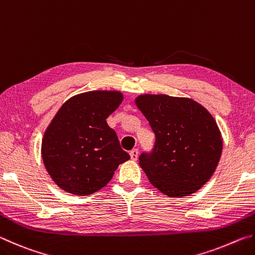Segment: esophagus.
I'll return each mask as SVG.
<instances>
[{"label": "esophagus", "instance_id": "esophagus-1", "mask_svg": "<svg viewBox=\"0 0 255 255\" xmlns=\"http://www.w3.org/2000/svg\"><path fill=\"white\" fill-rule=\"evenodd\" d=\"M129 155H130V158L132 159V161H136L137 157H138V149L137 148H133L132 150H130V153H129Z\"/></svg>", "mask_w": 255, "mask_h": 255}]
</instances>
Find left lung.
<instances>
[{
    "mask_svg": "<svg viewBox=\"0 0 255 255\" xmlns=\"http://www.w3.org/2000/svg\"><path fill=\"white\" fill-rule=\"evenodd\" d=\"M135 103L155 133L152 153L139 156L149 182L172 198L195 193L221 159L223 139L214 117L189 98L143 94Z\"/></svg>",
    "mask_w": 255,
    "mask_h": 255,
    "instance_id": "obj_1",
    "label": "left lung"
}]
</instances>
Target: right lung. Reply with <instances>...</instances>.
<instances>
[{"label":"right lung","mask_w":255,"mask_h":255,"mask_svg":"<svg viewBox=\"0 0 255 255\" xmlns=\"http://www.w3.org/2000/svg\"><path fill=\"white\" fill-rule=\"evenodd\" d=\"M119 91H90L64 103L47 127L41 157L64 191L88 196L106 187L119 164L130 156L120 147L107 118L123 102Z\"/></svg>","instance_id":"obj_1"}]
</instances>
